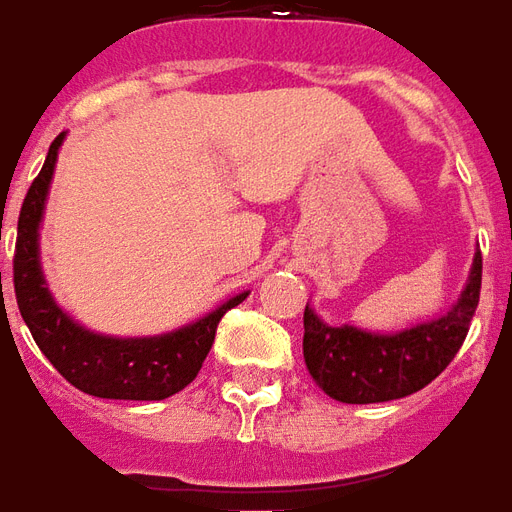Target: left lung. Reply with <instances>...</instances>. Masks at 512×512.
<instances>
[{"label":"left lung","instance_id":"obj_1","mask_svg":"<svg viewBox=\"0 0 512 512\" xmlns=\"http://www.w3.org/2000/svg\"><path fill=\"white\" fill-rule=\"evenodd\" d=\"M480 251L472 256L470 275L459 299L445 313L399 332H370L353 324H326L305 307L307 372L318 388L337 402L372 405L416 394L429 386L459 353L480 299Z\"/></svg>","mask_w":512,"mask_h":512}]
</instances>
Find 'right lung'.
<instances>
[{
    "label": "right lung",
    "mask_w": 512,
    "mask_h": 512,
    "mask_svg": "<svg viewBox=\"0 0 512 512\" xmlns=\"http://www.w3.org/2000/svg\"><path fill=\"white\" fill-rule=\"evenodd\" d=\"M61 132L51 142L48 159L40 175L34 178L29 194L23 199L18 215V240H15L13 283L18 310L40 345L45 359L80 391L102 399H137L153 402L178 394L197 378L202 361L213 348L215 329L226 310L240 305L248 291L234 294L197 321L178 326L172 332L148 334V337H113V334L91 332L75 321L64 307L53 299L40 261V229L53 172L59 161ZM2 294V272H0Z\"/></svg>",
    "instance_id": "add662e5"
}]
</instances>
